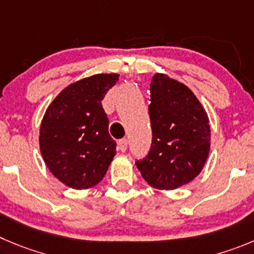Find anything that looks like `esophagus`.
<instances>
[{
    "mask_svg": "<svg viewBox=\"0 0 254 254\" xmlns=\"http://www.w3.org/2000/svg\"><path fill=\"white\" fill-rule=\"evenodd\" d=\"M118 148L120 151H125L127 149V139H120L118 141Z\"/></svg>",
    "mask_w": 254,
    "mask_h": 254,
    "instance_id": "1",
    "label": "esophagus"
}]
</instances>
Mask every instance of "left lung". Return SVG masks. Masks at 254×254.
Returning <instances> with one entry per match:
<instances>
[{
	"mask_svg": "<svg viewBox=\"0 0 254 254\" xmlns=\"http://www.w3.org/2000/svg\"><path fill=\"white\" fill-rule=\"evenodd\" d=\"M150 150L136 167L149 186L173 190L202 172L210 149L209 119L188 86L165 73L150 82Z\"/></svg>",
	"mask_w": 254,
	"mask_h": 254,
	"instance_id": "8db88e82",
	"label": "left lung"
}]
</instances>
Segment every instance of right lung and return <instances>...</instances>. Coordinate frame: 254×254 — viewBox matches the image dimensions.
Wrapping results in <instances>:
<instances>
[{
  "mask_svg": "<svg viewBox=\"0 0 254 254\" xmlns=\"http://www.w3.org/2000/svg\"><path fill=\"white\" fill-rule=\"evenodd\" d=\"M119 80L98 73L68 85L54 99L40 127V150L50 172L73 189L96 186L116 154L101 101Z\"/></svg>",
  "mask_w": 254,
  "mask_h": 254,
  "instance_id": "1",
  "label": "right lung"
}]
</instances>
